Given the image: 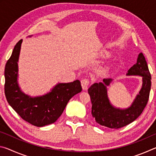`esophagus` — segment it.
I'll use <instances>...</instances> for the list:
<instances>
[{
    "mask_svg": "<svg viewBox=\"0 0 156 156\" xmlns=\"http://www.w3.org/2000/svg\"><path fill=\"white\" fill-rule=\"evenodd\" d=\"M89 84V81L88 79L84 78L81 80V85L83 90H87V89Z\"/></svg>",
    "mask_w": 156,
    "mask_h": 156,
    "instance_id": "obj_1",
    "label": "esophagus"
}]
</instances>
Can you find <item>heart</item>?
<instances>
[{"label":"heart","instance_id":"heart-1","mask_svg":"<svg viewBox=\"0 0 156 156\" xmlns=\"http://www.w3.org/2000/svg\"><path fill=\"white\" fill-rule=\"evenodd\" d=\"M108 69H109V68H108V67H105V68H104L103 69H102V70L101 71V72L103 73H106V72H107V71H108Z\"/></svg>","mask_w":156,"mask_h":156}]
</instances>
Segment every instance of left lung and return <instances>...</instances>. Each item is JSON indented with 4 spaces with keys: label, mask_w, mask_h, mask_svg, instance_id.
Segmentation results:
<instances>
[{
    "label": "left lung",
    "mask_w": 156,
    "mask_h": 156,
    "mask_svg": "<svg viewBox=\"0 0 156 156\" xmlns=\"http://www.w3.org/2000/svg\"><path fill=\"white\" fill-rule=\"evenodd\" d=\"M126 76L142 77V87L131 105L121 109L111 103L107 95V87L113 79H103V82L94 83L88 93L91 100V114L99 125L111 129H119L133 122L143 112L149 100L151 90V74L142 53H140L137 62L129 69Z\"/></svg>",
    "instance_id": "left-lung-1"
}]
</instances>
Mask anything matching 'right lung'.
Here are the masks:
<instances>
[{
    "label": "right lung",
    "instance_id": "right-lung-1",
    "mask_svg": "<svg viewBox=\"0 0 156 156\" xmlns=\"http://www.w3.org/2000/svg\"><path fill=\"white\" fill-rule=\"evenodd\" d=\"M30 36L29 37H31ZM23 40L16 44L5 68V94L14 110L23 120L36 126H44L56 122L69 100L82 91L80 82L58 83L49 92L38 96L25 94L18 84V60Z\"/></svg>",
    "mask_w": 156,
    "mask_h": 156
}]
</instances>
